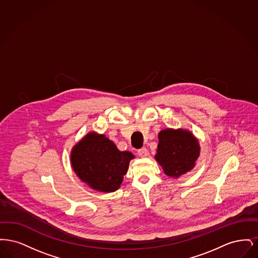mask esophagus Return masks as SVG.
Segmentation results:
<instances>
[{
    "label": "esophagus",
    "instance_id": "esophagus-1",
    "mask_svg": "<svg viewBox=\"0 0 258 258\" xmlns=\"http://www.w3.org/2000/svg\"><path fill=\"white\" fill-rule=\"evenodd\" d=\"M148 155H149V152H148V150L146 148H141V149L138 150V156H139L140 158H146Z\"/></svg>",
    "mask_w": 258,
    "mask_h": 258
}]
</instances>
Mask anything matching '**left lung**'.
Masks as SVG:
<instances>
[{
    "mask_svg": "<svg viewBox=\"0 0 258 258\" xmlns=\"http://www.w3.org/2000/svg\"><path fill=\"white\" fill-rule=\"evenodd\" d=\"M199 155L198 140L190 132L182 128H166L159 134L155 159L167 176L178 178L190 171Z\"/></svg>",
    "mask_w": 258,
    "mask_h": 258,
    "instance_id": "obj_1",
    "label": "left lung"
}]
</instances>
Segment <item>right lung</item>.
<instances>
[{
    "mask_svg": "<svg viewBox=\"0 0 258 258\" xmlns=\"http://www.w3.org/2000/svg\"><path fill=\"white\" fill-rule=\"evenodd\" d=\"M131 152H121L105 135L89 133L72 150L71 161L74 172L90 187L102 191H116L123 182Z\"/></svg>",
    "mask_w": 258,
    "mask_h": 258,
    "instance_id": "1",
    "label": "right lung"
}]
</instances>
